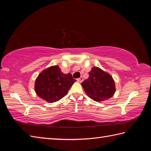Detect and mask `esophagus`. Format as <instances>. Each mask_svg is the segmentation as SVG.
<instances>
[{"label":"esophagus","mask_w":151,"mask_h":151,"mask_svg":"<svg viewBox=\"0 0 151 151\" xmlns=\"http://www.w3.org/2000/svg\"><path fill=\"white\" fill-rule=\"evenodd\" d=\"M77 81L79 82V83H82V82L83 81V78L82 77V76H81L79 78H77Z\"/></svg>","instance_id":"obj_1"}]
</instances>
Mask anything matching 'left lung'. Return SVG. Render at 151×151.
Wrapping results in <instances>:
<instances>
[{"instance_id":"obj_1","label":"left lung","mask_w":151,"mask_h":151,"mask_svg":"<svg viewBox=\"0 0 151 151\" xmlns=\"http://www.w3.org/2000/svg\"><path fill=\"white\" fill-rule=\"evenodd\" d=\"M88 78L81 83L86 94L93 100L101 102L108 100L115 93L113 78L99 67H93Z\"/></svg>"}]
</instances>
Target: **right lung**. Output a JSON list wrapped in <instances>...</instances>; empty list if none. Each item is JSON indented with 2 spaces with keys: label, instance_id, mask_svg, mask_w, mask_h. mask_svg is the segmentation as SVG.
<instances>
[{
  "label": "right lung",
  "instance_id": "right-lung-1",
  "mask_svg": "<svg viewBox=\"0 0 151 151\" xmlns=\"http://www.w3.org/2000/svg\"><path fill=\"white\" fill-rule=\"evenodd\" d=\"M75 81L70 73L64 74L59 66H52L39 74L36 79L35 90L43 100L55 103L67 94Z\"/></svg>",
  "mask_w": 151,
  "mask_h": 151
}]
</instances>
